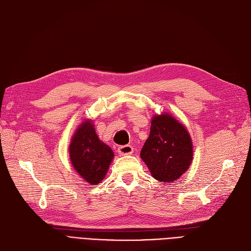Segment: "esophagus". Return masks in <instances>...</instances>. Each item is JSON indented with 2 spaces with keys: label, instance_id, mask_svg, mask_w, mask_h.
<instances>
[{
  "label": "esophagus",
  "instance_id": "1",
  "mask_svg": "<svg viewBox=\"0 0 251 251\" xmlns=\"http://www.w3.org/2000/svg\"><path fill=\"white\" fill-rule=\"evenodd\" d=\"M117 151L120 156H126V155H131L134 151V149L132 148V146H121L118 148Z\"/></svg>",
  "mask_w": 251,
  "mask_h": 251
}]
</instances>
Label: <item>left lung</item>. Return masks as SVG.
Masks as SVG:
<instances>
[{"instance_id":"8db88e82","label":"left lung","mask_w":251,"mask_h":251,"mask_svg":"<svg viewBox=\"0 0 251 251\" xmlns=\"http://www.w3.org/2000/svg\"><path fill=\"white\" fill-rule=\"evenodd\" d=\"M193 156V140L184 125L170 113L151 117L150 136L140 158L153 178L165 183L177 181L191 166Z\"/></svg>"}]
</instances>
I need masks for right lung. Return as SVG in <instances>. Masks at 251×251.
Instances as JSON below:
<instances>
[{
	"mask_svg": "<svg viewBox=\"0 0 251 251\" xmlns=\"http://www.w3.org/2000/svg\"><path fill=\"white\" fill-rule=\"evenodd\" d=\"M69 156L72 166L81 179L91 185H96L107 175L114 151L98 138L93 120L85 119L72 136Z\"/></svg>",
	"mask_w": 251,
	"mask_h": 251,
	"instance_id": "add662e5",
	"label": "right lung"
}]
</instances>
